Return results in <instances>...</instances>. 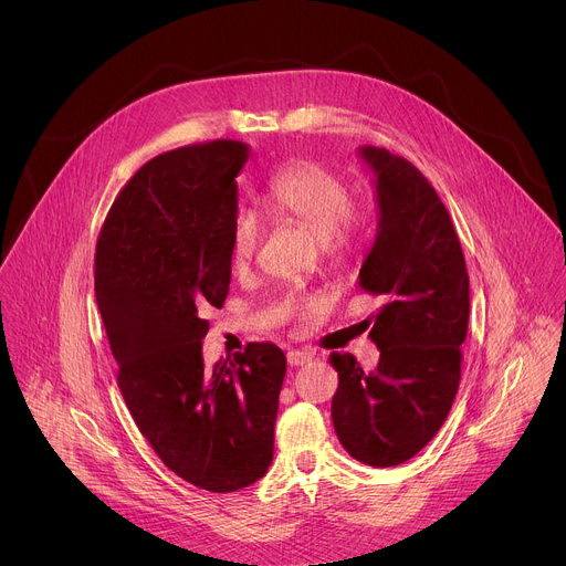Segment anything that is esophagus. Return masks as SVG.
Instances as JSON below:
<instances>
[{"label": "esophagus", "instance_id": "34e87169", "mask_svg": "<svg viewBox=\"0 0 566 566\" xmlns=\"http://www.w3.org/2000/svg\"><path fill=\"white\" fill-rule=\"evenodd\" d=\"M311 358H313L311 352H300V349H291V352L286 354V363H289L291 367H302V365H306Z\"/></svg>", "mask_w": 566, "mask_h": 566}]
</instances>
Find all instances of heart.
Returning <instances> with one entry per match:
<instances>
[{
	"mask_svg": "<svg viewBox=\"0 0 566 566\" xmlns=\"http://www.w3.org/2000/svg\"><path fill=\"white\" fill-rule=\"evenodd\" d=\"M266 208L277 219L295 221L317 234L319 244L329 253H340L356 239L365 210L363 201L349 192L345 179L317 160H297L280 170L266 188ZM262 239V223L253 210L241 208L230 223V258L234 266L253 260ZM284 313H297L308 300L295 291L282 295Z\"/></svg>",
	"mask_w": 566,
	"mask_h": 566,
	"instance_id": "obj_1",
	"label": "heart"
}]
</instances>
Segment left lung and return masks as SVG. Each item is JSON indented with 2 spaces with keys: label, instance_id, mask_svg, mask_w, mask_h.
<instances>
[{
  "label": "left lung",
  "instance_id": "obj_1",
  "mask_svg": "<svg viewBox=\"0 0 566 566\" xmlns=\"http://www.w3.org/2000/svg\"><path fill=\"white\" fill-rule=\"evenodd\" d=\"M376 175L378 234L358 286L382 300L369 338L378 367L363 371L334 352L332 417L343 448L360 463L412 459L443 426L461 380L470 291L452 219L432 184L402 156L360 147Z\"/></svg>",
  "mask_w": 566,
  "mask_h": 566
}]
</instances>
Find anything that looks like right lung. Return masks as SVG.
<instances>
[{
  "instance_id": "add662e5",
  "label": "right lung",
  "mask_w": 566,
  "mask_h": 566,
  "mask_svg": "<svg viewBox=\"0 0 566 566\" xmlns=\"http://www.w3.org/2000/svg\"><path fill=\"white\" fill-rule=\"evenodd\" d=\"M251 147L219 138L158 154L125 184L98 234L94 280L118 387L158 459L192 486L232 493L273 461L286 356L249 343L203 365L208 306L230 286L237 175Z\"/></svg>"
}]
</instances>
